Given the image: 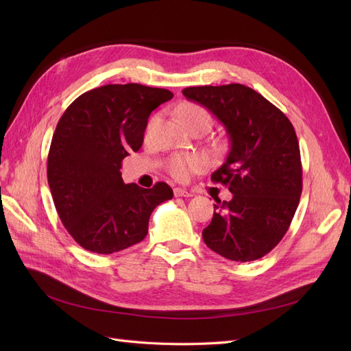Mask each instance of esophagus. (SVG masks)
<instances>
[{"label":"esophagus","mask_w":351,"mask_h":351,"mask_svg":"<svg viewBox=\"0 0 351 351\" xmlns=\"http://www.w3.org/2000/svg\"><path fill=\"white\" fill-rule=\"evenodd\" d=\"M174 196H176V197H192V196H193V193L187 192L186 189H180V187H177V189H174Z\"/></svg>","instance_id":"esophagus-1"}]
</instances>
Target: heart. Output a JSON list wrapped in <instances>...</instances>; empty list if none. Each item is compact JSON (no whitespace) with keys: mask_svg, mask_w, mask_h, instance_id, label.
I'll list each match as a JSON object with an SVG mask.
<instances>
[{"mask_svg":"<svg viewBox=\"0 0 351 351\" xmlns=\"http://www.w3.org/2000/svg\"><path fill=\"white\" fill-rule=\"evenodd\" d=\"M180 117H182L183 123L187 129H192L196 124L208 123L210 124V115L209 112L196 104H184L182 108L178 110ZM158 124V119H154L147 124V132H152L155 125ZM205 168V159L199 155H176L168 162V171L177 180H187L193 173L202 171Z\"/></svg>","mask_w":351,"mask_h":351,"instance_id":"b5f03b06","label":"heart"}]
</instances>
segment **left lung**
<instances>
[{"label": "left lung", "instance_id": "8db88e82", "mask_svg": "<svg viewBox=\"0 0 351 351\" xmlns=\"http://www.w3.org/2000/svg\"><path fill=\"white\" fill-rule=\"evenodd\" d=\"M183 95L214 114L230 141L226 162L210 180L226 184L232 199L214 205L202 237L226 259L256 261L281 241L299 206L302 161L294 127L275 105L240 83L186 88Z\"/></svg>", "mask_w": 351, "mask_h": 351}]
</instances>
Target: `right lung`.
<instances>
[{
	"mask_svg": "<svg viewBox=\"0 0 351 351\" xmlns=\"http://www.w3.org/2000/svg\"><path fill=\"white\" fill-rule=\"evenodd\" d=\"M173 92L139 83L105 84L82 93L61 115L48 154V184L62 226L83 249L110 254L142 241L152 210L173 199L124 184L121 161L143 143L151 112Z\"/></svg>",
	"mask_w": 351,
	"mask_h": 351,
	"instance_id": "1",
	"label": "right lung"
}]
</instances>
